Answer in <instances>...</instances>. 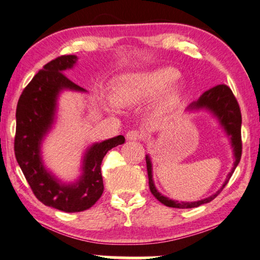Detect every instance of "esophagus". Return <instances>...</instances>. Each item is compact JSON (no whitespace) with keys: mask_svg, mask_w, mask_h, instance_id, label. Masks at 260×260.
Returning a JSON list of instances; mask_svg holds the SVG:
<instances>
[{"mask_svg":"<svg viewBox=\"0 0 260 260\" xmlns=\"http://www.w3.org/2000/svg\"><path fill=\"white\" fill-rule=\"evenodd\" d=\"M143 137H144L143 134H141V132L138 130H130L126 132V139L128 140H134V141L140 140V139H143Z\"/></svg>","mask_w":260,"mask_h":260,"instance_id":"1","label":"esophagus"}]
</instances>
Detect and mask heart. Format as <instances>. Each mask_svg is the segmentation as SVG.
Segmentation results:
<instances>
[{
    "mask_svg": "<svg viewBox=\"0 0 260 260\" xmlns=\"http://www.w3.org/2000/svg\"><path fill=\"white\" fill-rule=\"evenodd\" d=\"M180 72L172 67L128 73L117 78L113 87L114 101L120 105H136L166 90L159 102V110L168 109L179 101L183 84L179 80Z\"/></svg>",
    "mask_w": 260,
    "mask_h": 260,
    "instance_id": "heart-1",
    "label": "heart"
}]
</instances>
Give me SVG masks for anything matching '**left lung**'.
Listing matches in <instances>:
<instances>
[{
  "label": "left lung",
  "mask_w": 260,
  "mask_h": 260,
  "mask_svg": "<svg viewBox=\"0 0 260 260\" xmlns=\"http://www.w3.org/2000/svg\"><path fill=\"white\" fill-rule=\"evenodd\" d=\"M190 110H198V109H207L208 111L217 116L219 121L226 134L231 138V143L233 146L234 151V166L231 172L229 173L226 180H225L222 188L219 189L216 193H214L208 198H205L203 200H198V202L193 203H179L175 200L170 199L168 197L161 196L157 190H156L154 182H153V175H151V161L149 156H146V164H147V173H148V180H149V189L150 192L153 193L154 197L158 200L165 206L173 207V208H193L198 207L203 204L210 203L213 199H215L217 196L221 193V191L224 189L225 185L228 184L229 180L231 179V176L234 172V170L239 164L240 159H241L242 154V140H241V111H240L239 103L236 99V96L233 95L232 90L226 85H218L216 87L210 88L209 90L205 91L204 94L200 96V99L197 102H193L192 104H190L188 107Z\"/></svg>",
  "instance_id": "left-lung-1"
}]
</instances>
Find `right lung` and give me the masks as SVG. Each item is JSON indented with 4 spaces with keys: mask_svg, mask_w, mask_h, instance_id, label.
I'll return each instance as SVG.
<instances>
[{
    "mask_svg": "<svg viewBox=\"0 0 260 260\" xmlns=\"http://www.w3.org/2000/svg\"><path fill=\"white\" fill-rule=\"evenodd\" d=\"M76 61L75 55H61L44 66L21 92L16 112L14 154L24 178L39 202L66 213L82 212L101 198L104 191L102 160L107 151L125 140L117 136L92 145L85 155L81 178L73 184H62L44 169L39 148L53 123L58 92L85 91L63 73Z\"/></svg>",
    "mask_w": 260,
    "mask_h": 260,
    "instance_id": "obj_1",
    "label": "right lung"
}]
</instances>
